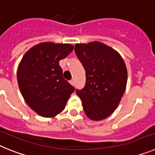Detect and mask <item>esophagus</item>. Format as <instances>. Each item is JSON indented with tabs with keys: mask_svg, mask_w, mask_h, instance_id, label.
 <instances>
[{
	"mask_svg": "<svg viewBox=\"0 0 155 155\" xmlns=\"http://www.w3.org/2000/svg\"><path fill=\"white\" fill-rule=\"evenodd\" d=\"M70 83H71V84H72V85H74V79H71V80L70 81Z\"/></svg>",
	"mask_w": 155,
	"mask_h": 155,
	"instance_id": "obj_1",
	"label": "esophagus"
}]
</instances>
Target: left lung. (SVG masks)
Instances as JSON below:
<instances>
[{"instance_id": "left-lung-1", "label": "left lung", "mask_w": 155, "mask_h": 155, "mask_svg": "<svg viewBox=\"0 0 155 155\" xmlns=\"http://www.w3.org/2000/svg\"><path fill=\"white\" fill-rule=\"evenodd\" d=\"M74 51L85 70V85L76 89L86 116L102 120L118 106L126 89L127 71L116 50L100 42L76 44Z\"/></svg>"}]
</instances>
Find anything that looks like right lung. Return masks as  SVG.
Instances as JSON below:
<instances>
[{
	"mask_svg": "<svg viewBox=\"0 0 155 155\" xmlns=\"http://www.w3.org/2000/svg\"><path fill=\"white\" fill-rule=\"evenodd\" d=\"M74 50L71 44L42 42L31 47L19 64L17 79L25 101L42 117H53L66 106L74 87L63 77L59 61Z\"/></svg>",
	"mask_w": 155,
	"mask_h": 155,
	"instance_id": "add662e5",
	"label": "right lung"
}]
</instances>
